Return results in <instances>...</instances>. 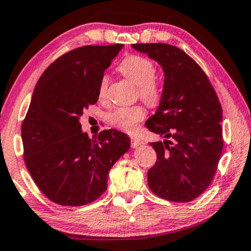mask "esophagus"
I'll list each match as a JSON object with an SVG mask.
<instances>
[{
    "instance_id": "1",
    "label": "esophagus",
    "mask_w": 251,
    "mask_h": 251,
    "mask_svg": "<svg viewBox=\"0 0 251 251\" xmlns=\"http://www.w3.org/2000/svg\"><path fill=\"white\" fill-rule=\"evenodd\" d=\"M141 144H142V141H141L140 137H137V136L130 137V146H132L133 148L139 147V146H141Z\"/></svg>"
}]
</instances>
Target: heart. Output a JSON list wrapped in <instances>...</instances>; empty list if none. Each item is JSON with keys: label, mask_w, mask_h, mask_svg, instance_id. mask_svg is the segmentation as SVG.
<instances>
[{"label": "heart", "mask_w": 251, "mask_h": 251, "mask_svg": "<svg viewBox=\"0 0 251 251\" xmlns=\"http://www.w3.org/2000/svg\"><path fill=\"white\" fill-rule=\"evenodd\" d=\"M118 70L137 86V97L153 107L159 103L161 98V86L156 77V67L151 60L142 55L130 54L122 60ZM109 77L102 76L99 83V100L103 101L107 97ZM146 117L143 105L135 104L130 107H119L108 115V123L115 128L123 132L133 133L137 128L139 123Z\"/></svg>", "instance_id": "1"}]
</instances>
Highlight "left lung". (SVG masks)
Segmentation results:
<instances>
[{"label":"left lung","mask_w":251,"mask_h":251,"mask_svg":"<svg viewBox=\"0 0 251 251\" xmlns=\"http://www.w3.org/2000/svg\"><path fill=\"white\" fill-rule=\"evenodd\" d=\"M133 48L165 73L160 104L146 123L165 139L150 143L157 160L148 172V185L162 199L189 202L209 186L223 150L220 100L206 73L181 49L165 43Z\"/></svg>","instance_id":"obj_1"}]
</instances>
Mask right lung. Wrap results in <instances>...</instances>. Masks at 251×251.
<instances>
[{
  "mask_svg": "<svg viewBox=\"0 0 251 251\" xmlns=\"http://www.w3.org/2000/svg\"><path fill=\"white\" fill-rule=\"evenodd\" d=\"M123 44L85 45L59 56L38 79L21 124L25 165L41 192L61 206H84L108 188V174L129 149L125 133L105 129L97 139L79 118L97 103L104 70Z\"/></svg>",
  "mask_w": 251,
  "mask_h": 251,
  "instance_id": "add662e5",
  "label": "right lung"
}]
</instances>
